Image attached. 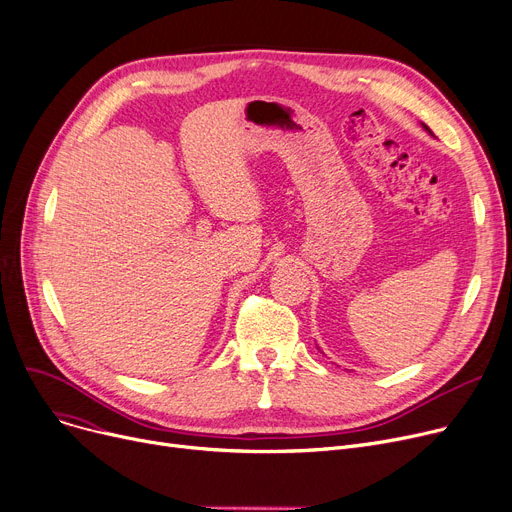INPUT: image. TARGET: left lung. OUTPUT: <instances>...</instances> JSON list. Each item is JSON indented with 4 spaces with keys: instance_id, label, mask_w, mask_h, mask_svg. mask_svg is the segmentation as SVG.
Returning a JSON list of instances; mask_svg holds the SVG:
<instances>
[{
    "instance_id": "8db88e82",
    "label": "left lung",
    "mask_w": 512,
    "mask_h": 512,
    "mask_svg": "<svg viewBox=\"0 0 512 512\" xmlns=\"http://www.w3.org/2000/svg\"><path fill=\"white\" fill-rule=\"evenodd\" d=\"M423 126H425V124H423ZM425 130H427V132H432V130H429V128H427V126H425Z\"/></svg>"
}]
</instances>
